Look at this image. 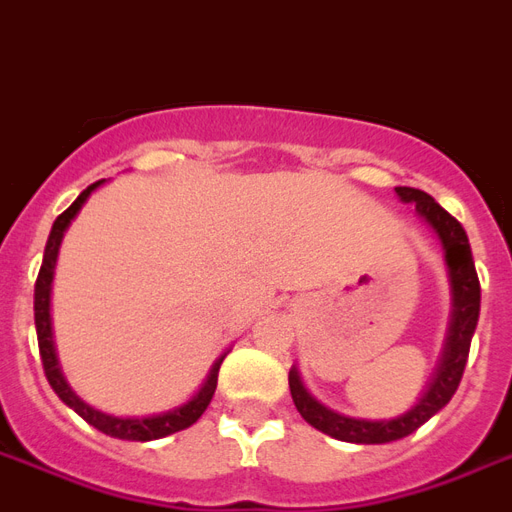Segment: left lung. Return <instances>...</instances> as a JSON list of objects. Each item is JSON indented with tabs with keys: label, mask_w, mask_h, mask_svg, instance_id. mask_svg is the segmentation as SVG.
I'll list each match as a JSON object with an SVG mask.
<instances>
[{
	"label": "left lung",
	"mask_w": 512,
	"mask_h": 512,
	"mask_svg": "<svg viewBox=\"0 0 512 512\" xmlns=\"http://www.w3.org/2000/svg\"><path fill=\"white\" fill-rule=\"evenodd\" d=\"M404 203H415L418 214L431 227L442 241L445 249V260L450 268V285H453V323H450L448 347H445V358L439 363V372L431 382V388L423 393V399L412 407L407 415L393 420H358L344 418L339 412H331L323 407L320 401H314L306 393L304 382L298 372H290V393H293L295 410L301 412V418L323 431L328 437L342 439V442H355V445H382V442H393V439L410 437L412 431H418L429 418H434L456 393L458 382L464 377L469 358V344H472V333L478 328L480 314V282L478 271H475V260H472V249H469V238L464 227L456 217H450L445 208L439 206L437 200L431 198L429 192L415 187H396Z\"/></svg>",
	"instance_id": "1"
}]
</instances>
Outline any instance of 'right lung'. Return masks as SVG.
Wrapping results in <instances>:
<instances>
[{"mask_svg":"<svg viewBox=\"0 0 512 512\" xmlns=\"http://www.w3.org/2000/svg\"><path fill=\"white\" fill-rule=\"evenodd\" d=\"M105 181V179H102ZM102 181H94L92 187H86L75 198V203L67 211H62L56 217L54 227H51V236H48V244H45L43 266H40V274H37V282H34V328H37V344H40V358H43V372L51 382V388L56 391V396L81 415L89 426H94L102 434L116 439H135V442H149V439L168 437V434H176V431L189 429L195 420L206 412V407L211 404V396L217 391V377L219 366H222V358L214 363V369L208 374V380L203 382V388L198 391V396L192 401H187L184 407L173 412H165V415H154V418H113V415H105V412L94 410L86 401H81L70 391V385L64 382L59 366H56V352L54 342H51V314H48V301H51V279H54V266L56 255H59V244H62V236L70 219L78 214V208L86 203V198L92 195V189H97Z\"/></svg>","mask_w":512,"mask_h":512,"instance_id":"add662e5","label":"right lung"}]
</instances>
